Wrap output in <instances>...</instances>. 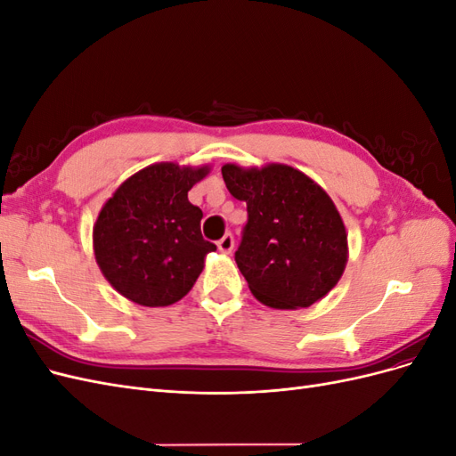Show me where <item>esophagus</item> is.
I'll return each mask as SVG.
<instances>
[{"label": "esophagus", "instance_id": "obj_1", "mask_svg": "<svg viewBox=\"0 0 456 456\" xmlns=\"http://www.w3.org/2000/svg\"><path fill=\"white\" fill-rule=\"evenodd\" d=\"M218 249L223 251V253H232V249H233V236L232 233H224L223 238L218 240Z\"/></svg>", "mask_w": 456, "mask_h": 456}]
</instances>
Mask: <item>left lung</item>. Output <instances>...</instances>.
Here are the masks:
<instances>
[{
    "label": "left lung",
    "mask_w": 456,
    "mask_h": 456,
    "mask_svg": "<svg viewBox=\"0 0 456 456\" xmlns=\"http://www.w3.org/2000/svg\"><path fill=\"white\" fill-rule=\"evenodd\" d=\"M230 194L247 203L236 265L251 293L270 308H308L333 289L348 260L335 203L289 165H224Z\"/></svg>",
    "instance_id": "obj_1"
}]
</instances>
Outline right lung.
Returning <instances> with one entry per match:
<instances>
[{"instance_id": "1", "label": "right lung", "mask_w": 456, "mask_h": 456, "mask_svg": "<svg viewBox=\"0 0 456 456\" xmlns=\"http://www.w3.org/2000/svg\"><path fill=\"white\" fill-rule=\"evenodd\" d=\"M209 167L156 163L127 178L93 228L94 258L118 293L142 306L181 300L216 245L201 236V209L188 191Z\"/></svg>"}]
</instances>
